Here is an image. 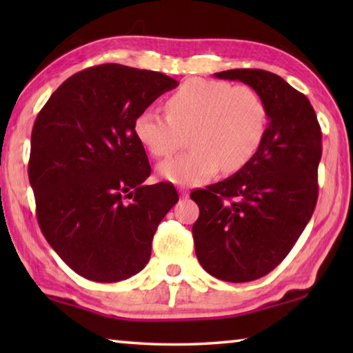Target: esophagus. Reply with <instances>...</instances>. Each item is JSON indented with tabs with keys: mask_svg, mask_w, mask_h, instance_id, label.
<instances>
[{
	"mask_svg": "<svg viewBox=\"0 0 353 353\" xmlns=\"http://www.w3.org/2000/svg\"><path fill=\"white\" fill-rule=\"evenodd\" d=\"M179 193H181V198H188L190 191L187 188H179Z\"/></svg>",
	"mask_w": 353,
	"mask_h": 353,
	"instance_id": "obj_1",
	"label": "esophagus"
}]
</instances>
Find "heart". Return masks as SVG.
Instances as JSON below:
<instances>
[{
	"mask_svg": "<svg viewBox=\"0 0 353 353\" xmlns=\"http://www.w3.org/2000/svg\"><path fill=\"white\" fill-rule=\"evenodd\" d=\"M166 113L145 109L137 115V139L154 157L163 159L182 146L187 154L159 166L160 176L177 185H198L224 168L241 170L259 151L268 129V107L249 85L191 79L166 101Z\"/></svg>",
	"mask_w": 353,
	"mask_h": 353,
	"instance_id": "obj_1",
	"label": "heart"
}]
</instances>
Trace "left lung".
I'll return each mask as SVG.
<instances>
[{
	"instance_id": "obj_1",
	"label": "left lung",
	"mask_w": 353,
	"mask_h": 353,
	"mask_svg": "<svg viewBox=\"0 0 353 353\" xmlns=\"http://www.w3.org/2000/svg\"><path fill=\"white\" fill-rule=\"evenodd\" d=\"M214 76L255 88L270 119L248 165L190 194L199 207L193 240L201 266L224 282L243 283L279 266L312 218L322 132L308 98L280 76L256 68Z\"/></svg>"
}]
</instances>
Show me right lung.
I'll use <instances>...</instances> for the list:
<instances>
[{
  "mask_svg": "<svg viewBox=\"0 0 353 353\" xmlns=\"http://www.w3.org/2000/svg\"><path fill=\"white\" fill-rule=\"evenodd\" d=\"M179 82L159 71L104 63L68 77L31 135L29 182L40 230L79 276L110 283L140 272L155 230L179 201L151 174L134 121Z\"/></svg>",
  "mask_w": 353,
  "mask_h": 353,
  "instance_id": "right-lung-1",
  "label": "right lung"
}]
</instances>
